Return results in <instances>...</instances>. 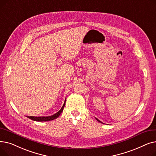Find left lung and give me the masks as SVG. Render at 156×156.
Returning <instances> with one entry per match:
<instances>
[{
	"mask_svg": "<svg viewBox=\"0 0 156 156\" xmlns=\"http://www.w3.org/2000/svg\"><path fill=\"white\" fill-rule=\"evenodd\" d=\"M95 119H97V121H99V122H101V121H99V119H97V118H95ZM102 123H103V122H102Z\"/></svg>",
	"mask_w": 156,
	"mask_h": 156,
	"instance_id": "8db88e82",
	"label": "left lung"
}]
</instances>
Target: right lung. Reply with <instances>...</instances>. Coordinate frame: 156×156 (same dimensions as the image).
Here are the masks:
<instances>
[{
    "instance_id": "obj_1",
    "label": "right lung",
    "mask_w": 156,
    "mask_h": 156,
    "mask_svg": "<svg viewBox=\"0 0 156 156\" xmlns=\"http://www.w3.org/2000/svg\"><path fill=\"white\" fill-rule=\"evenodd\" d=\"M65 103H66V100L64 101V103L62 105V107L61 108V109L57 112V113L54 114V115L50 116H40V117H37V116H27V118H28L29 119L34 120V121H51L53 119H56L57 118H58L60 114H61V112H62L64 105H65Z\"/></svg>"
}]
</instances>
